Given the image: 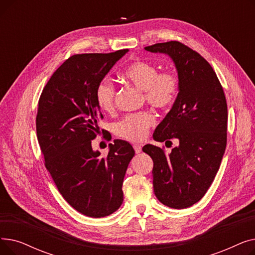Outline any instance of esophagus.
Here are the masks:
<instances>
[{
    "mask_svg": "<svg viewBox=\"0 0 255 255\" xmlns=\"http://www.w3.org/2000/svg\"><path fill=\"white\" fill-rule=\"evenodd\" d=\"M133 148H134V151L136 154H139L141 152V145L138 143H134L133 144Z\"/></svg>",
    "mask_w": 255,
    "mask_h": 255,
    "instance_id": "34e87169",
    "label": "esophagus"
}]
</instances>
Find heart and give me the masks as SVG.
I'll use <instances>...</instances> for the list:
<instances>
[{
    "mask_svg": "<svg viewBox=\"0 0 255 255\" xmlns=\"http://www.w3.org/2000/svg\"><path fill=\"white\" fill-rule=\"evenodd\" d=\"M129 84L143 91L150 104L158 109H165L176 100L179 91V80L170 72L158 73V68L145 61L136 60L130 63L122 72ZM116 88L109 79H103L95 91V98L99 109L112 112L115 105ZM155 119L148 112L132 114L124 117L114 125V131L120 137L131 141L142 139L148 129L153 126Z\"/></svg>",
    "mask_w": 255,
    "mask_h": 255,
    "instance_id": "heart-1",
    "label": "heart"
}]
</instances>
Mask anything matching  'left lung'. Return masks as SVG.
Listing matches in <instances>:
<instances>
[{
	"label": "left lung",
	"instance_id": "1",
	"mask_svg": "<svg viewBox=\"0 0 255 255\" xmlns=\"http://www.w3.org/2000/svg\"><path fill=\"white\" fill-rule=\"evenodd\" d=\"M144 50L163 53L175 64L179 93L153 138L165 143L178 139L179 144L168 154L153 144L142 151L154 162L153 187L159 202L185 209L203 198L219 169L226 146L225 96L211 65L188 46L169 41Z\"/></svg>",
	"mask_w": 255,
	"mask_h": 255
}]
</instances>
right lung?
I'll return each instance as SVG.
<instances>
[{
  "label": "right lung",
  "mask_w": 255,
  "mask_h": 255,
  "mask_svg": "<svg viewBox=\"0 0 255 255\" xmlns=\"http://www.w3.org/2000/svg\"><path fill=\"white\" fill-rule=\"evenodd\" d=\"M128 51L70 57L39 99L36 130L46 169L66 202L89 217L109 216L122 205L124 177L135 153L129 142L116 139L101 157L91 141L102 118L96 88Z\"/></svg>",
  "instance_id": "obj_1"
}]
</instances>
